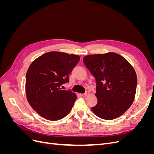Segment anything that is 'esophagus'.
I'll use <instances>...</instances> for the list:
<instances>
[{
  "label": "esophagus",
  "instance_id": "obj_1",
  "mask_svg": "<svg viewBox=\"0 0 154 154\" xmlns=\"http://www.w3.org/2000/svg\"><path fill=\"white\" fill-rule=\"evenodd\" d=\"M89 94H90V92L89 91H86L85 93H83V96H87V95H88Z\"/></svg>",
  "mask_w": 154,
  "mask_h": 154
}]
</instances>
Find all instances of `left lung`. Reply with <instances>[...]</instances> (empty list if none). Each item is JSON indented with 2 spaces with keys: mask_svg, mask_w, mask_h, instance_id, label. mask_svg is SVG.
<instances>
[{
  "mask_svg": "<svg viewBox=\"0 0 154 154\" xmlns=\"http://www.w3.org/2000/svg\"><path fill=\"white\" fill-rule=\"evenodd\" d=\"M83 62L96 79L97 103L92 107L93 112L106 120L124 114L136 95L137 79L133 67L115 53L87 55Z\"/></svg>",
  "mask_w": 154,
  "mask_h": 154,
  "instance_id": "1",
  "label": "left lung"
}]
</instances>
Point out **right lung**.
I'll return each mask as SVG.
<instances>
[{"instance_id":"add662e5","label":"right lung","mask_w":154,"mask_h":154,"mask_svg":"<svg viewBox=\"0 0 154 154\" xmlns=\"http://www.w3.org/2000/svg\"><path fill=\"white\" fill-rule=\"evenodd\" d=\"M80 61L75 54L52 51L32 62L26 78V93L29 105L43 118L57 121L70 112L76 100L71 90H63L69 75Z\"/></svg>"}]
</instances>
